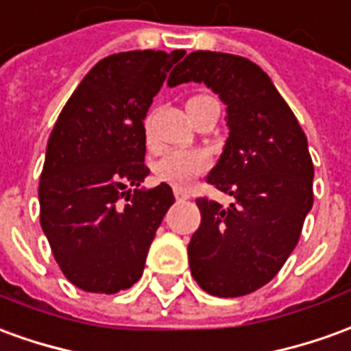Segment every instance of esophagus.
<instances>
[{
	"label": "esophagus",
	"instance_id": "esophagus-1",
	"mask_svg": "<svg viewBox=\"0 0 351 351\" xmlns=\"http://www.w3.org/2000/svg\"><path fill=\"white\" fill-rule=\"evenodd\" d=\"M175 197L178 201H184V199H190V193L184 192V190H180V188H175Z\"/></svg>",
	"mask_w": 351,
	"mask_h": 351
}]
</instances>
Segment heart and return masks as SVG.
I'll list each match as a JSON object with an SVG mask.
<instances>
[{
	"instance_id": "heart-1",
	"label": "heart",
	"mask_w": 351,
	"mask_h": 351,
	"mask_svg": "<svg viewBox=\"0 0 351 351\" xmlns=\"http://www.w3.org/2000/svg\"><path fill=\"white\" fill-rule=\"evenodd\" d=\"M210 167V158L203 150H169L156 163V176L175 188H188Z\"/></svg>"
}]
</instances>
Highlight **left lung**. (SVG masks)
I'll return each instance as SVG.
<instances>
[{"mask_svg":"<svg viewBox=\"0 0 351 351\" xmlns=\"http://www.w3.org/2000/svg\"><path fill=\"white\" fill-rule=\"evenodd\" d=\"M197 82L226 104L228 136L207 182L234 195L230 207L197 197L201 224L188 245L197 285L213 296L254 293L278 276L313 205L308 141L268 73L249 58L193 51L169 87Z\"/></svg>","mask_w":351,"mask_h":351,"instance_id":"obj_1","label":"left lung"}]
</instances>
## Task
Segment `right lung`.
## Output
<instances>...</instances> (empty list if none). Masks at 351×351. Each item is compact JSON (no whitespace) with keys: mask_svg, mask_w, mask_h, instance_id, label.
<instances>
[{"mask_svg":"<svg viewBox=\"0 0 351 351\" xmlns=\"http://www.w3.org/2000/svg\"><path fill=\"white\" fill-rule=\"evenodd\" d=\"M184 55L146 49L102 58L49 136L39 222L58 268L87 293L114 295L141 279L156 230L175 203L169 184L138 186L150 175L146 112Z\"/></svg>","mask_w":351,"mask_h":351,"instance_id":"1","label":"right lung"}]
</instances>
